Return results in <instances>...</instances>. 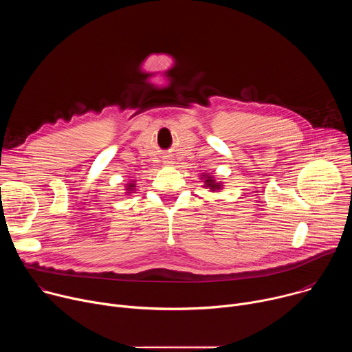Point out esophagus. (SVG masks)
Returning <instances> with one entry per match:
<instances>
[{"instance_id": "34e87169", "label": "esophagus", "mask_w": 352, "mask_h": 352, "mask_svg": "<svg viewBox=\"0 0 352 352\" xmlns=\"http://www.w3.org/2000/svg\"><path fill=\"white\" fill-rule=\"evenodd\" d=\"M164 163H166V164H173V159H166Z\"/></svg>"}]
</instances>
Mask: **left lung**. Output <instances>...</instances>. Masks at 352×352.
<instances>
[{
  "label": "left lung",
  "mask_w": 352,
  "mask_h": 352,
  "mask_svg": "<svg viewBox=\"0 0 352 352\" xmlns=\"http://www.w3.org/2000/svg\"><path fill=\"white\" fill-rule=\"evenodd\" d=\"M204 178H205V185H206L212 192L219 190V189L221 188V184H220V182H216V181L213 179V177H204Z\"/></svg>",
  "instance_id": "1"
}]
</instances>
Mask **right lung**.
Masks as SVG:
<instances>
[{"label": "right lung", "mask_w": 352, "mask_h": 352, "mask_svg": "<svg viewBox=\"0 0 352 352\" xmlns=\"http://www.w3.org/2000/svg\"><path fill=\"white\" fill-rule=\"evenodd\" d=\"M133 188H135V184H128L126 185V189H128V193H131L132 190H133Z\"/></svg>", "instance_id": "add662e5"}]
</instances>
